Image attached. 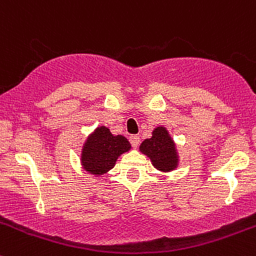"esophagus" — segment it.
Returning <instances> with one entry per match:
<instances>
[{
    "label": "esophagus",
    "mask_w": 256,
    "mask_h": 256,
    "mask_svg": "<svg viewBox=\"0 0 256 256\" xmlns=\"http://www.w3.org/2000/svg\"><path fill=\"white\" fill-rule=\"evenodd\" d=\"M128 140H130L132 148H138V144H140V136H138V135H131L130 138H128Z\"/></svg>",
    "instance_id": "obj_1"
}]
</instances>
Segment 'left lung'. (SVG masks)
I'll return each instance as SVG.
<instances>
[{"instance_id":"obj_1","label":"left lung","mask_w":256,"mask_h":256,"mask_svg":"<svg viewBox=\"0 0 256 256\" xmlns=\"http://www.w3.org/2000/svg\"><path fill=\"white\" fill-rule=\"evenodd\" d=\"M140 151L150 158L158 170L171 171L178 168V156L175 142L164 126L156 128L152 131V136L141 142Z\"/></svg>"}]
</instances>
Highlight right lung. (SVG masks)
<instances>
[{"mask_svg":"<svg viewBox=\"0 0 256 256\" xmlns=\"http://www.w3.org/2000/svg\"><path fill=\"white\" fill-rule=\"evenodd\" d=\"M131 148L128 138L112 135L108 128L100 126L88 138L81 152L84 168L94 175H102L115 166L121 154Z\"/></svg>","mask_w":256,"mask_h":256,"instance_id":"right-lung-1","label":"right lung"}]
</instances>
